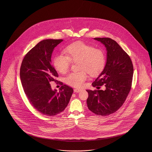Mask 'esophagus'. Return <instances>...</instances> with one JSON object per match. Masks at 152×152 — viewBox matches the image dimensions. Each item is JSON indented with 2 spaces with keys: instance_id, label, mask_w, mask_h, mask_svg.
Instances as JSON below:
<instances>
[{
  "instance_id": "1",
  "label": "esophagus",
  "mask_w": 152,
  "mask_h": 152,
  "mask_svg": "<svg viewBox=\"0 0 152 152\" xmlns=\"http://www.w3.org/2000/svg\"><path fill=\"white\" fill-rule=\"evenodd\" d=\"M81 91V90L78 89V88H75V89H74V92H80Z\"/></svg>"
}]
</instances>
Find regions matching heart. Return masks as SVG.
I'll list each match as a JSON object with an SVG mask.
<instances>
[{
    "instance_id": "obj_1",
    "label": "heart",
    "mask_w": 152,
    "mask_h": 152,
    "mask_svg": "<svg viewBox=\"0 0 152 152\" xmlns=\"http://www.w3.org/2000/svg\"><path fill=\"white\" fill-rule=\"evenodd\" d=\"M67 56L58 54L53 58L55 69L64 74L69 69L71 61L79 62V72H72L65 78V81L70 86L81 88L87 79V72L91 76L99 74L104 69L106 63L105 52L99 48L83 42L72 43L64 50Z\"/></svg>"
}]
</instances>
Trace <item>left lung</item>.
<instances>
[{
  "mask_svg": "<svg viewBox=\"0 0 152 152\" xmlns=\"http://www.w3.org/2000/svg\"><path fill=\"white\" fill-rule=\"evenodd\" d=\"M106 48V64L92 83L98 89L104 85L105 90H88V109L96 115L106 116L115 113L125 101L132 86L133 66L128 55L116 42L109 38H95Z\"/></svg>",
  "mask_w": 152,
  "mask_h": 152,
  "instance_id": "obj_1",
  "label": "left lung"
}]
</instances>
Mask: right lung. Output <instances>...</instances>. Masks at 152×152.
Listing matches in <instances>:
<instances>
[{
  "label": "right lung",
  "mask_w": 152,
  "mask_h": 152,
  "mask_svg": "<svg viewBox=\"0 0 152 152\" xmlns=\"http://www.w3.org/2000/svg\"><path fill=\"white\" fill-rule=\"evenodd\" d=\"M63 41L50 39L39 42L25 56L20 66V78L28 99L34 109L47 116H55L64 110L74 91L64 85L57 92L50 85L57 81L58 77L51 65L52 54Z\"/></svg>",
  "instance_id": "add662e5"
}]
</instances>
